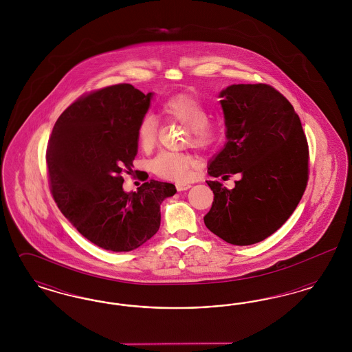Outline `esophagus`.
Wrapping results in <instances>:
<instances>
[{
	"mask_svg": "<svg viewBox=\"0 0 352 352\" xmlns=\"http://www.w3.org/2000/svg\"><path fill=\"white\" fill-rule=\"evenodd\" d=\"M175 187H177V190H178V191H186V190H188V188L191 187V184H175Z\"/></svg>",
	"mask_w": 352,
	"mask_h": 352,
	"instance_id": "34e87169",
	"label": "esophagus"
}]
</instances>
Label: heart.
<instances>
[{"mask_svg": "<svg viewBox=\"0 0 352 352\" xmlns=\"http://www.w3.org/2000/svg\"><path fill=\"white\" fill-rule=\"evenodd\" d=\"M162 116L174 120L188 131L190 142L199 149L212 146L220 137V126L208 120V112L201 101L187 94L168 98L161 107ZM158 133V122L154 116L145 115L137 125V142L144 151H151ZM195 160L186 153L162 151L151 161V170L161 178L186 182L192 178Z\"/></svg>", "mask_w": 352, "mask_h": 352, "instance_id": "heart-1", "label": "heart"}]
</instances>
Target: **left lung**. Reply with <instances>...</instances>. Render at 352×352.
Instances as JSON below:
<instances>
[{"label": "left lung", "mask_w": 352, "mask_h": 352, "mask_svg": "<svg viewBox=\"0 0 352 352\" xmlns=\"http://www.w3.org/2000/svg\"><path fill=\"white\" fill-rule=\"evenodd\" d=\"M227 144L211 161L214 192L206 227L234 245L274 234L301 201L309 179V146L293 105L268 84H234L220 92ZM240 172L228 190L221 182Z\"/></svg>", "instance_id": "left-lung-1"}]
</instances>
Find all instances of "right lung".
<instances>
[{
  "label": "right lung",
  "mask_w": 352,
  "mask_h": 352,
  "mask_svg": "<svg viewBox=\"0 0 352 352\" xmlns=\"http://www.w3.org/2000/svg\"><path fill=\"white\" fill-rule=\"evenodd\" d=\"M131 84L92 91L56 120L46 162L52 198L87 240L102 250L129 252L157 234L160 206L177 192L151 179L137 192L122 190L137 154V125L151 105ZM145 178L144 181H146Z\"/></svg>",
  "instance_id": "add662e5"
}]
</instances>
